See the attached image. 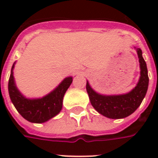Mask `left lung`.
Wrapping results in <instances>:
<instances>
[{"label": "left lung", "instance_id": "8db88e82", "mask_svg": "<svg viewBox=\"0 0 158 158\" xmlns=\"http://www.w3.org/2000/svg\"><path fill=\"white\" fill-rule=\"evenodd\" d=\"M136 51L139 56L140 77L137 85L129 93L120 96H102L94 91L89 83L86 84V90L91 105L103 116L113 119L123 118L132 114L142 102L148 89L149 78L142 52L139 48Z\"/></svg>", "mask_w": 158, "mask_h": 158}]
</instances>
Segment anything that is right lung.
I'll return each mask as SVG.
<instances>
[{
    "label": "right lung",
    "instance_id": "add662e5",
    "mask_svg": "<svg viewBox=\"0 0 158 158\" xmlns=\"http://www.w3.org/2000/svg\"><path fill=\"white\" fill-rule=\"evenodd\" d=\"M13 68L14 63L9 78V96L21 116L29 122L41 123L57 115L62 110V99L72 83V77L66 78L57 88L43 98L30 100L23 97L17 89L13 79Z\"/></svg>",
    "mask_w": 158,
    "mask_h": 158
}]
</instances>
